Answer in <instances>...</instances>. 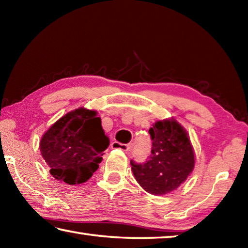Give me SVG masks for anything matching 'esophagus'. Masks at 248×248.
I'll use <instances>...</instances> for the list:
<instances>
[{
	"mask_svg": "<svg viewBox=\"0 0 248 248\" xmlns=\"http://www.w3.org/2000/svg\"><path fill=\"white\" fill-rule=\"evenodd\" d=\"M111 149H119L123 151H128L130 149V146L128 144H124V143H119V142H112L111 143Z\"/></svg>",
	"mask_w": 248,
	"mask_h": 248,
	"instance_id": "34e87169",
	"label": "esophagus"
}]
</instances>
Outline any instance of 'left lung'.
<instances>
[{
  "label": "left lung",
  "instance_id": "8db88e82",
  "mask_svg": "<svg viewBox=\"0 0 248 248\" xmlns=\"http://www.w3.org/2000/svg\"><path fill=\"white\" fill-rule=\"evenodd\" d=\"M152 150L144 164L131 162L134 178L151 195L163 196L185 183L196 158L189 136L174 118L158 120L149 130Z\"/></svg>",
  "mask_w": 248,
  "mask_h": 248
}]
</instances>
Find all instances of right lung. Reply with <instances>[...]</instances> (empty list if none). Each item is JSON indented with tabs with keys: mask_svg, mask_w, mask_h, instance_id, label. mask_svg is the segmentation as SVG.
<instances>
[{
	"mask_svg": "<svg viewBox=\"0 0 248 248\" xmlns=\"http://www.w3.org/2000/svg\"><path fill=\"white\" fill-rule=\"evenodd\" d=\"M108 145L97 111L79 107L62 116L43 134L39 149L52 177L75 186L97 170Z\"/></svg>",
	"mask_w": 248,
	"mask_h": 248,
	"instance_id": "1",
	"label": "right lung"
}]
</instances>
